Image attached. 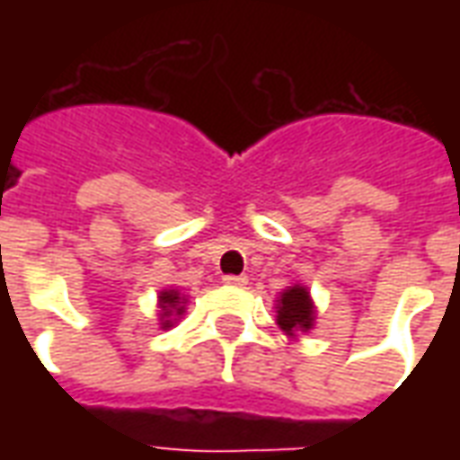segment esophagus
<instances>
[{"label": "esophagus", "mask_w": 460, "mask_h": 460, "mask_svg": "<svg viewBox=\"0 0 460 460\" xmlns=\"http://www.w3.org/2000/svg\"><path fill=\"white\" fill-rule=\"evenodd\" d=\"M224 283H226V286H236V288H243V286L249 283V279H246V276H224Z\"/></svg>", "instance_id": "34e87169"}]
</instances>
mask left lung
Here are the masks:
<instances>
[{"label":"left lung","mask_w":460,"mask_h":460,"mask_svg":"<svg viewBox=\"0 0 460 460\" xmlns=\"http://www.w3.org/2000/svg\"><path fill=\"white\" fill-rule=\"evenodd\" d=\"M315 318H318V308L308 286L293 283L280 290V296L276 298V325L283 330V335L296 340L300 332H310L315 328Z\"/></svg>","instance_id":"1"}]
</instances>
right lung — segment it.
<instances>
[{"label": "right lung", "mask_w": 460, "mask_h": 460, "mask_svg": "<svg viewBox=\"0 0 460 460\" xmlns=\"http://www.w3.org/2000/svg\"><path fill=\"white\" fill-rule=\"evenodd\" d=\"M187 303H190V298H187L180 288H174V286L162 288L160 293H157V308H160L157 310V320H160V328H174V325L180 323L181 315L187 313Z\"/></svg>", "instance_id": "1"}]
</instances>
